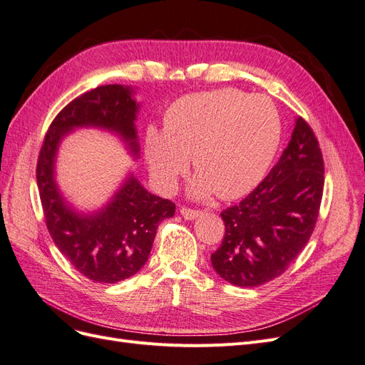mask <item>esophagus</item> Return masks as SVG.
<instances>
[{"label": "esophagus", "mask_w": 365, "mask_h": 365, "mask_svg": "<svg viewBox=\"0 0 365 365\" xmlns=\"http://www.w3.org/2000/svg\"><path fill=\"white\" fill-rule=\"evenodd\" d=\"M180 213H181V216L184 217V219H187V220H193V219H196V217H200L202 213L200 212V210H192V208H185V207H182L181 210H180Z\"/></svg>", "instance_id": "34e87169"}]
</instances>
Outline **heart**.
I'll return each instance as SVG.
<instances>
[{"label":"heart","instance_id":"1","mask_svg":"<svg viewBox=\"0 0 365 365\" xmlns=\"http://www.w3.org/2000/svg\"><path fill=\"white\" fill-rule=\"evenodd\" d=\"M282 125L268 97L237 90L181 97L165 113L164 129L148 128L145 155L150 173L170 190L192 157L195 197L236 200L251 192L279 149Z\"/></svg>","mask_w":365,"mask_h":365}]
</instances>
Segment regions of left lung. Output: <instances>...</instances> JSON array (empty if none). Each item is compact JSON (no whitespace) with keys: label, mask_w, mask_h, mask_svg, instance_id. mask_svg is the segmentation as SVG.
<instances>
[{"label":"left lung","mask_w":365,"mask_h":365,"mask_svg":"<svg viewBox=\"0 0 365 365\" xmlns=\"http://www.w3.org/2000/svg\"><path fill=\"white\" fill-rule=\"evenodd\" d=\"M324 187V164L312 129L295 118L288 146L256 189L224 210L225 236L212 254L228 283L256 288L279 277L311 237Z\"/></svg>","instance_id":"1"}]
</instances>
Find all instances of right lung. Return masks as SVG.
<instances>
[{
  "label": "right lung",
  "instance_id": "1",
  "mask_svg": "<svg viewBox=\"0 0 365 365\" xmlns=\"http://www.w3.org/2000/svg\"><path fill=\"white\" fill-rule=\"evenodd\" d=\"M140 106L135 88L97 86L74 98L53 120L39 153L36 178L48 233L73 267L97 283H117L143 268L158 224L175 215V204L148 192L129 170L106 204L83 212L65 197L58 184V153L76 129L93 128L115 135L138 160Z\"/></svg>",
  "mask_w": 365,
  "mask_h": 365
}]
</instances>
